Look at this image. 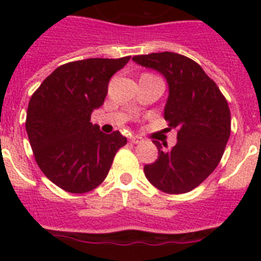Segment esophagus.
Masks as SVG:
<instances>
[{
    "instance_id": "obj_1",
    "label": "esophagus",
    "mask_w": 261,
    "mask_h": 261,
    "mask_svg": "<svg viewBox=\"0 0 261 261\" xmlns=\"http://www.w3.org/2000/svg\"><path fill=\"white\" fill-rule=\"evenodd\" d=\"M129 140H130L132 144H141V142H144V138L140 137V136H132Z\"/></svg>"
}]
</instances>
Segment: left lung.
<instances>
[{
	"label": "left lung",
	"instance_id": "obj_1",
	"mask_svg": "<svg viewBox=\"0 0 261 261\" xmlns=\"http://www.w3.org/2000/svg\"><path fill=\"white\" fill-rule=\"evenodd\" d=\"M133 60L166 77L170 94L165 120L168 129L177 130V142L171 149H162L154 140L158 158L145 165V175L162 192H190L216 170L222 158L231 132L227 100L216 82L190 57L161 52Z\"/></svg>",
	"mask_w": 261,
	"mask_h": 261
}]
</instances>
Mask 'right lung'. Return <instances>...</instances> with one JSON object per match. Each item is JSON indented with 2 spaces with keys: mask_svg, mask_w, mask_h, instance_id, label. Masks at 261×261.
<instances>
[{
  "mask_svg": "<svg viewBox=\"0 0 261 261\" xmlns=\"http://www.w3.org/2000/svg\"><path fill=\"white\" fill-rule=\"evenodd\" d=\"M130 56L71 61L50 73L30 99L26 130L43 174L61 190L86 193L102 184L117 150L119 130L105 135L90 121L105 102L111 77Z\"/></svg>",
  "mask_w": 261,
  "mask_h": 261,
  "instance_id": "right-lung-1",
  "label": "right lung"
}]
</instances>
